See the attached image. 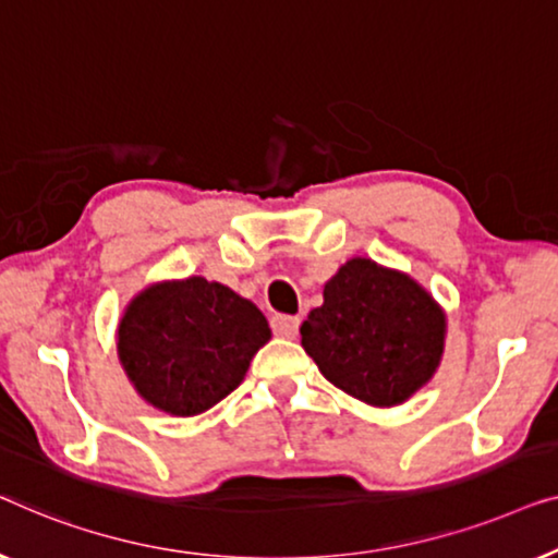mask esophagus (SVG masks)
Wrapping results in <instances>:
<instances>
[{
  "instance_id": "34e87169",
  "label": "esophagus",
  "mask_w": 558,
  "mask_h": 558,
  "mask_svg": "<svg viewBox=\"0 0 558 558\" xmlns=\"http://www.w3.org/2000/svg\"><path fill=\"white\" fill-rule=\"evenodd\" d=\"M270 326H272V333L280 336V339H295L298 326H301V318L282 316V313H278V316L270 318Z\"/></svg>"
}]
</instances>
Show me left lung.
I'll list each match as a JSON object with an SVG mask.
<instances>
[{
	"mask_svg": "<svg viewBox=\"0 0 558 558\" xmlns=\"http://www.w3.org/2000/svg\"><path fill=\"white\" fill-rule=\"evenodd\" d=\"M445 311L407 272L354 257L324 286L301 343L333 387L395 407L433 379L445 351Z\"/></svg>",
	"mask_w": 558,
	"mask_h": 558,
	"instance_id": "obj_1",
	"label": "left lung"
}]
</instances>
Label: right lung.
Returning a JSON list of instances; mask_svg holds the SVG:
<instances>
[{
	"label": "right lung",
	"mask_w": 558,
	"mask_h": 558,
	"mask_svg": "<svg viewBox=\"0 0 558 558\" xmlns=\"http://www.w3.org/2000/svg\"><path fill=\"white\" fill-rule=\"evenodd\" d=\"M270 326L255 303L199 276L154 282L119 324V359L156 410L194 417L240 387Z\"/></svg>",
	"instance_id": "right-lung-1"
}]
</instances>
